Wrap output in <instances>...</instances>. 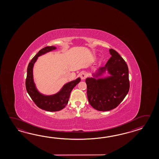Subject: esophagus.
Here are the masks:
<instances>
[{"label":"esophagus","instance_id":"obj_1","mask_svg":"<svg viewBox=\"0 0 159 159\" xmlns=\"http://www.w3.org/2000/svg\"><path fill=\"white\" fill-rule=\"evenodd\" d=\"M86 77H87V75L84 72H82L80 74V77L82 80H84L85 78H86Z\"/></svg>","mask_w":159,"mask_h":159}]
</instances>
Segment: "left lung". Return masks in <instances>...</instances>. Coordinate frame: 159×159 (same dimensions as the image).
<instances>
[{
  "label": "left lung",
  "mask_w": 159,
  "mask_h": 159,
  "mask_svg": "<svg viewBox=\"0 0 159 159\" xmlns=\"http://www.w3.org/2000/svg\"><path fill=\"white\" fill-rule=\"evenodd\" d=\"M111 57L105 67L99 68V75L106 70L111 75L105 79L88 78L87 95L89 103L98 111H106L116 108L125 98L129 89V68L124 59L113 49Z\"/></svg>",
  "instance_id": "left-lung-1"
}]
</instances>
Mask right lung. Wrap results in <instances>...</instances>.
I'll list each match as a JSON object with an SVG mask.
<instances>
[{
	"instance_id": "1",
	"label": "right lung",
	"mask_w": 159,
	"mask_h": 159,
	"mask_svg": "<svg viewBox=\"0 0 159 159\" xmlns=\"http://www.w3.org/2000/svg\"><path fill=\"white\" fill-rule=\"evenodd\" d=\"M54 46L46 47L41 49L30 62L27 68V78L25 80L26 90L30 98L38 107L48 111H58L64 108L68 104L71 90L81 81L78 78L65 84L64 87L56 94L45 96L37 91L33 79V66L37 57L49 51L54 50Z\"/></svg>"
}]
</instances>
